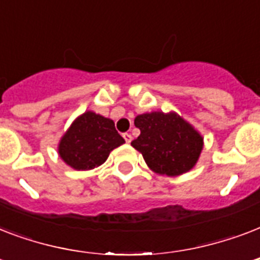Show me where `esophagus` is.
<instances>
[{"mask_svg": "<svg viewBox=\"0 0 260 260\" xmlns=\"http://www.w3.org/2000/svg\"><path fill=\"white\" fill-rule=\"evenodd\" d=\"M122 138H124V140H125L126 143L132 142V136H131V134H124L122 135Z\"/></svg>", "mask_w": 260, "mask_h": 260, "instance_id": "obj_1", "label": "esophagus"}]
</instances>
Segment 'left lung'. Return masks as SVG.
Listing matches in <instances>:
<instances>
[{
    "instance_id": "1",
    "label": "left lung",
    "mask_w": 260,
    "mask_h": 260,
    "mask_svg": "<svg viewBox=\"0 0 260 260\" xmlns=\"http://www.w3.org/2000/svg\"><path fill=\"white\" fill-rule=\"evenodd\" d=\"M135 125L140 135L131 146L143 155L151 170L177 177L196 166L204 139L181 116L174 112L143 113L135 118Z\"/></svg>"
}]
</instances>
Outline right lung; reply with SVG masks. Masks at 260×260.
I'll return each mask as SVG.
<instances>
[{"label":"right lung","instance_id":"obj_1","mask_svg":"<svg viewBox=\"0 0 260 260\" xmlns=\"http://www.w3.org/2000/svg\"><path fill=\"white\" fill-rule=\"evenodd\" d=\"M125 140L114 128L113 120L87 110L75 118L58 146L59 156L74 170H91L101 166L110 151Z\"/></svg>","mask_w":260,"mask_h":260}]
</instances>
